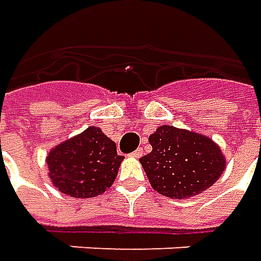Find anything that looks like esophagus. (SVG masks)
<instances>
[{"mask_svg": "<svg viewBox=\"0 0 261 261\" xmlns=\"http://www.w3.org/2000/svg\"><path fill=\"white\" fill-rule=\"evenodd\" d=\"M130 155H132L134 158H141V156L143 155V149H142V148H138V149H136L135 152H132Z\"/></svg>", "mask_w": 261, "mask_h": 261, "instance_id": "1", "label": "esophagus"}]
</instances>
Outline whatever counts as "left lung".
I'll use <instances>...</instances> for the list:
<instances>
[{"instance_id": "left-lung-1", "label": "left lung", "mask_w": 261, "mask_h": 261, "mask_svg": "<svg viewBox=\"0 0 261 261\" xmlns=\"http://www.w3.org/2000/svg\"><path fill=\"white\" fill-rule=\"evenodd\" d=\"M152 151L139 158L152 188L169 198H188L208 190L225 169L213 139L164 125L149 136Z\"/></svg>"}]
</instances>
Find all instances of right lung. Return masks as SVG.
I'll list each match as a JSON object with an SVG mask.
<instances>
[{
  "label": "right lung",
  "instance_id": "right-lung-1",
  "mask_svg": "<svg viewBox=\"0 0 261 261\" xmlns=\"http://www.w3.org/2000/svg\"><path fill=\"white\" fill-rule=\"evenodd\" d=\"M45 161L59 191L74 198H92L110 188L123 156L99 127L90 126L53 148Z\"/></svg>",
  "mask_w": 261,
  "mask_h": 261
}]
</instances>
